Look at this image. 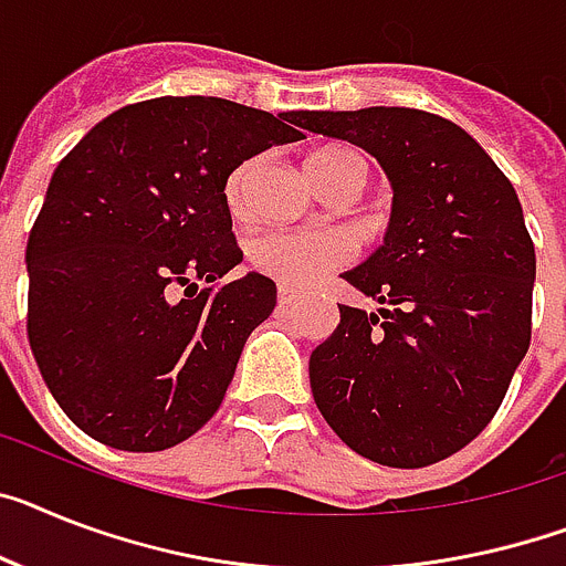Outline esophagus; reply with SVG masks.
<instances>
[{
    "label": "esophagus",
    "instance_id": "esophagus-1",
    "mask_svg": "<svg viewBox=\"0 0 566 566\" xmlns=\"http://www.w3.org/2000/svg\"><path fill=\"white\" fill-rule=\"evenodd\" d=\"M298 302V293L291 291V287H279V305L282 307H291Z\"/></svg>",
    "mask_w": 566,
    "mask_h": 566
}]
</instances>
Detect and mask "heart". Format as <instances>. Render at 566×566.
Here are the masks:
<instances>
[{"label":"heart","instance_id":"1","mask_svg":"<svg viewBox=\"0 0 566 566\" xmlns=\"http://www.w3.org/2000/svg\"><path fill=\"white\" fill-rule=\"evenodd\" d=\"M259 160H244L227 178V203L232 212L244 210L247 187L253 180ZM313 187L322 189L331 180L356 178L365 180V164L348 146H325L316 149L305 164ZM350 259V244L339 232L331 230H273L264 232L250 244V261L259 273L270 275L287 287H311L331 270L342 268Z\"/></svg>","mask_w":566,"mask_h":566}]
</instances>
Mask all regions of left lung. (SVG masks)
<instances>
[{
    "instance_id": "left-lung-1",
    "label": "left lung",
    "mask_w": 566,
    "mask_h": 566,
    "mask_svg": "<svg viewBox=\"0 0 566 566\" xmlns=\"http://www.w3.org/2000/svg\"><path fill=\"white\" fill-rule=\"evenodd\" d=\"M305 129L379 160L386 241L342 273L379 313L339 305L311 354L327 426L394 469L460 452L501 408L533 334L535 247L510 178L458 123L420 108L307 112Z\"/></svg>"
}]
</instances>
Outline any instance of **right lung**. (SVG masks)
Returning <instances> with one entry per match:
<instances>
[{
	"instance_id": "obj_1",
	"label": "right lung",
	"mask_w": 566,
	"mask_h": 566,
	"mask_svg": "<svg viewBox=\"0 0 566 566\" xmlns=\"http://www.w3.org/2000/svg\"><path fill=\"white\" fill-rule=\"evenodd\" d=\"M305 114L273 117L221 97L144 99L108 114L60 160L28 235V342L85 434L123 452H164L216 415L247 336L275 307L268 275L216 287L241 261L227 178L305 137L295 129Z\"/></svg>"
}]
</instances>
